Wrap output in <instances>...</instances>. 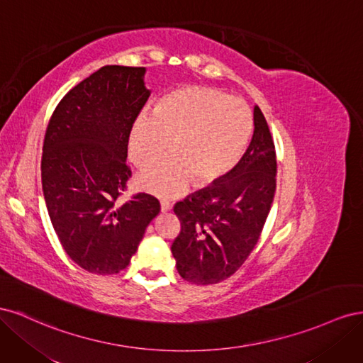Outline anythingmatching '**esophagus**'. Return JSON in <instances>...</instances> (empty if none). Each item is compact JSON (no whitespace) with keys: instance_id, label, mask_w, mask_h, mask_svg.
Here are the masks:
<instances>
[{"instance_id":"esophagus-1","label":"esophagus","mask_w":363,"mask_h":363,"mask_svg":"<svg viewBox=\"0 0 363 363\" xmlns=\"http://www.w3.org/2000/svg\"><path fill=\"white\" fill-rule=\"evenodd\" d=\"M171 203H168V201H162L160 203V211L162 212H168V211H171Z\"/></svg>"}]
</instances>
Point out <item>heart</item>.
Returning <instances> with one entry per match:
<instances>
[{
    "mask_svg": "<svg viewBox=\"0 0 363 363\" xmlns=\"http://www.w3.org/2000/svg\"><path fill=\"white\" fill-rule=\"evenodd\" d=\"M252 116L239 96L208 86L169 92L140 116L128 136V157L138 168L152 167L167 151L171 157L142 172L139 188L163 199L177 196L194 182L207 188L232 169L248 144Z\"/></svg>",
    "mask_w": 363,
    "mask_h": 363,
    "instance_id": "1",
    "label": "heart"
}]
</instances>
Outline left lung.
<instances>
[{
	"instance_id": "obj_1",
	"label": "left lung",
	"mask_w": 363,
	"mask_h": 363,
	"mask_svg": "<svg viewBox=\"0 0 363 363\" xmlns=\"http://www.w3.org/2000/svg\"><path fill=\"white\" fill-rule=\"evenodd\" d=\"M276 147L255 106V131L245 155L213 186L175 203L180 233L171 245L180 276L195 284L224 281L256 247L276 192Z\"/></svg>"
}]
</instances>
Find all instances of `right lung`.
Listing matches in <instances>:
<instances>
[{"label":"right lung","mask_w":363,"mask_h":363,"mask_svg":"<svg viewBox=\"0 0 363 363\" xmlns=\"http://www.w3.org/2000/svg\"><path fill=\"white\" fill-rule=\"evenodd\" d=\"M145 68L107 65L65 95L50 118L42 148V189L67 255L92 274L128 267L145 228L160 212L150 194L118 199L131 169L127 147L150 91Z\"/></svg>","instance_id":"right-lung-1"}]
</instances>
